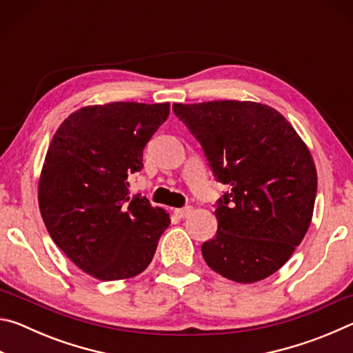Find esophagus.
<instances>
[{
	"label": "esophagus",
	"instance_id": "esophagus-1",
	"mask_svg": "<svg viewBox=\"0 0 353 353\" xmlns=\"http://www.w3.org/2000/svg\"><path fill=\"white\" fill-rule=\"evenodd\" d=\"M193 212V208L191 207H183V208H176L174 210V213H176V216H179V218H187L188 214Z\"/></svg>",
	"mask_w": 353,
	"mask_h": 353
}]
</instances>
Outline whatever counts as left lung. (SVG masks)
<instances>
[{"label":"left lung","instance_id":"left-lung-1","mask_svg":"<svg viewBox=\"0 0 353 353\" xmlns=\"http://www.w3.org/2000/svg\"><path fill=\"white\" fill-rule=\"evenodd\" d=\"M201 143L213 176L229 187L216 201L218 232L202 256L221 276L254 283L280 270L312 223L318 176L294 128L250 101L172 104Z\"/></svg>","mask_w":353,"mask_h":353}]
</instances>
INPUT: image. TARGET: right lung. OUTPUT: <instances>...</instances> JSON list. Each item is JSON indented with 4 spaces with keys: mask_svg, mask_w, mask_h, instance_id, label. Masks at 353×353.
Listing matches in <instances>:
<instances>
[{
    "mask_svg": "<svg viewBox=\"0 0 353 353\" xmlns=\"http://www.w3.org/2000/svg\"><path fill=\"white\" fill-rule=\"evenodd\" d=\"M168 115V103L88 105L52 137L39 182L41 218L59 249L94 279L139 276L170 225L163 208L128 188Z\"/></svg>",
    "mask_w": 353,
    "mask_h": 353,
    "instance_id": "1",
    "label": "right lung"
}]
</instances>
